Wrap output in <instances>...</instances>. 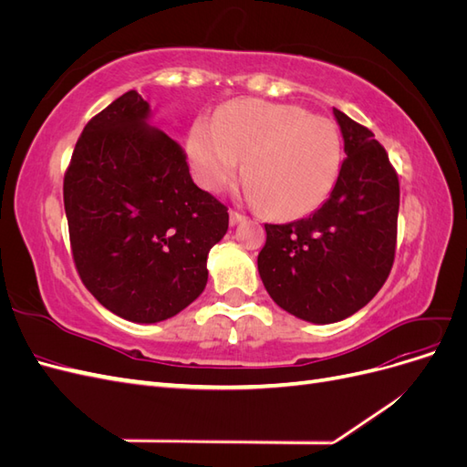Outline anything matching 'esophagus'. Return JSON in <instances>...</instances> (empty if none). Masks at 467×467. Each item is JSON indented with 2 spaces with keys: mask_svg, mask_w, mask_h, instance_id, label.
Returning <instances> with one entry per match:
<instances>
[{
  "mask_svg": "<svg viewBox=\"0 0 467 467\" xmlns=\"http://www.w3.org/2000/svg\"><path fill=\"white\" fill-rule=\"evenodd\" d=\"M245 216L242 214V212H237V210H230V225H235V223H239L242 222Z\"/></svg>",
  "mask_w": 467,
  "mask_h": 467,
  "instance_id": "esophagus-1",
  "label": "esophagus"
}]
</instances>
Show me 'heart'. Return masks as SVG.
<instances>
[{"mask_svg": "<svg viewBox=\"0 0 467 467\" xmlns=\"http://www.w3.org/2000/svg\"><path fill=\"white\" fill-rule=\"evenodd\" d=\"M192 173L206 191L235 179L266 216L292 220L329 199L343 165L338 126L286 103L242 99L223 105L212 124L196 120L189 136Z\"/></svg>", "mask_w": 467, "mask_h": 467, "instance_id": "heart-1", "label": "heart"}]
</instances>
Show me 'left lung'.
<instances>
[{"label":"left lung","instance_id":"1","mask_svg":"<svg viewBox=\"0 0 467 467\" xmlns=\"http://www.w3.org/2000/svg\"><path fill=\"white\" fill-rule=\"evenodd\" d=\"M347 160L331 196L312 216L265 223L257 257L271 298L288 314L341 321L384 286L395 259L400 179L374 132L333 109Z\"/></svg>","mask_w":467,"mask_h":467}]
</instances>
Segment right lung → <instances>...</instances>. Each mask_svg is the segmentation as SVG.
Masks as SVG:
<instances>
[{"label": "right lung", "instance_id": "right-lung-1", "mask_svg": "<svg viewBox=\"0 0 467 467\" xmlns=\"http://www.w3.org/2000/svg\"><path fill=\"white\" fill-rule=\"evenodd\" d=\"M148 115L138 91L120 95L86 124L64 175L78 275L99 304L136 323L169 319L199 298L208 253L230 222Z\"/></svg>", "mask_w": 467, "mask_h": 467}]
</instances>
